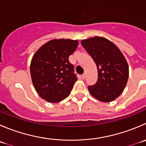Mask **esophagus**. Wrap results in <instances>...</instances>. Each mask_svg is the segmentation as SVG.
<instances>
[{
  "label": "esophagus",
  "mask_w": 146,
  "mask_h": 146,
  "mask_svg": "<svg viewBox=\"0 0 146 146\" xmlns=\"http://www.w3.org/2000/svg\"><path fill=\"white\" fill-rule=\"evenodd\" d=\"M86 75L85 74V73H83V74L81 76V78H83V79L86 78Z\"/></svg>",
  "instance_id": "obj_1"
}]
</instances>
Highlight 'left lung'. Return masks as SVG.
<instances>
[{"label":"left lung","instance_id":"1","mask_svg":"<svg viewBox=\"0 0 146 146\" xmlns=\"http://www.w3.org/2000/svg\"><path fill=\"white\" fill-rule=\"evenodd\" d=\"M81 44L94 60L98 68L97 83L88 86L90 94L98 100L109 103L123 91L129 68L120 49L108 39L95 36L81 40Z\"/></svg>","mask_w":146,"mask_h":146}]
</instances>
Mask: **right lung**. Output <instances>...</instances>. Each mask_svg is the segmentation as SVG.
<instances>
[{"label": "right lung", "instance_id": "obj_1", "mask_svg": "<svg viewBox=\"0 0 146 146\" xmlns=\"http://www.w3.org/2000/svg\"><path fill=\"white\" fill-rule=\"evenodd\" d=\"M78 46L77 40L53 39L33 55L30 66L31 79L41 98L58 103L70 95L78 78L68 58Z\"/></svg>", "mask_w": 146, "mask_h": 146}]
</instances>
